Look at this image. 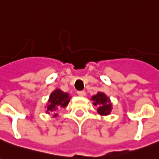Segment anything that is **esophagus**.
I'll return each mask as SVG.
<instances>
[{
    "label": "esophagus",
    "instance_id": "1",
    "mask_svg": "<svg viewBox=\"0 0 159 159\" xmlns=\"http://www.w3.org/2000/svg\"><path fill=\"white\" fill-rule=\"evenodd\" d=\"M78 95H80V96H82V97H83V96H86V92H85V91H78Z\"/></svg>",
    "mask_w": 159,
    "mask_h": 159
}]
</instances>
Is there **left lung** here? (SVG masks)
Here are the masks:
<instances>
[{"instance_id": "left-lung-1", "label": "left lung", "mask_w": 159, "mask_h": 159, "mask_svg": "<svg viewBox=\"0 0 159 159\" xmlns=\"http://www.w3.org/2000/svg\"><path fill=\"white\" fill-rule=\"evenodd\" d=\"M92 100H93V105L98 107V112L101 115H107L111 110V105L107 95L103 93H98L93 96Z\"/></svg>"}]
</instances>
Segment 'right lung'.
Instances as JSON below:
<instances>
[{
    "mask_svg": "<svg viewBox=\"0 0 159 159\" xmlns=\"http://www.w3.org/2000/svg\"><path fill=\"white\" fill-rule=\"evenodd\" d=\"M69 101H70V98H69L68 94L63 93L60 89L53 91L50 95V98L48 100L49 104L47 108L48 109L47 112H48L49 111H56L61 107H66L67 106ZM56 115L57 114H55L54 116H56Z\"/></svg>",
    "mask_w": 159,
    "mask_h": 159,
    "instance_id": "1",
    "label": "right lung"
}]
</instances>
